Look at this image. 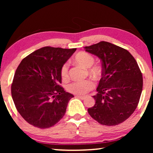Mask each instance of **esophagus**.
<instances>
[{
  "instance_id": "obj_1",
  "label": "esophagus",
  "mask_w": 153,
  "mask_h": 153,
  "mask_svg": "<svg viewBox=\"0 0 153 153\" xmlns=\"http://www.w3.org/2000/svg\"><path fill=\"white\" fill-rule=\"evenodd\" d=\"M75 97L77 98H79V99H82V100H84L85 98H86L85 97H82V96H75Z\"/></svg>"
}]
</instances>
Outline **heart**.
Segmentation results:
<instances>
[{
  "instance_id": "b5f03b06",
  "label": "heart",
  "mask_w": 153,
  "mask_h": 153,
  "mask_svg": "<svg viewBox=\"0 0 153 153\" xmlns=\"http://www.w3.org/2000/svg\"><path fill=\"white\" fill-rule=\"evenodd\" d=\"M74 63L87 69L88 74L94 78H99L102 75V69L98 65L93 64L94 59L90 54L86 52H79L77 53L74 59ZM61 76L62 79L66 80L69 78L68 67L64 64L61 69ZM94 83L91 79H86L83 81L72 82L68 86V90L71 93L77 96L84 95L94 88Z\"/></svg>"
}]
</instances>
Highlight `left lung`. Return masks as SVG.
Listing matches in <instances>:
<instances>
[{"label": "left lung", "instance_id": "left-lung-1", "mask_svg": "<svg viewBox=\"0 0 153 153\" xmlns=\"http://www.w3.org/2000/svg\"><path fill=\"white\" fill-rule=\"evenodd\" d=\"M84 48L101 60L102 68L98 93L93 96L95 105L88 112L102 125L121 123L134 112L140 98L143 79L138 65L128 51L110 42Z\"/></svg>", "mask_w": 153, "mask_h": 153}]
</instances>
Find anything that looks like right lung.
I'll return each mask as SVG.
<instances>
[{"instance_id":"add662e5","label":"right lung","mask_w":153,"mask_h":153,"mask_svg":"<svg viewBox=\"0 0 153 153\" xmlns=\"http://www.w3.org/2000/svg\"><path fill=\"white\" fill-rule=\"evenodd\" d=\"M76 48L45 46L21 61L11 84V95L21 116L41 129L55 126L74 95L65 91L61 69Z\"/></svg>"}]
</instances>
